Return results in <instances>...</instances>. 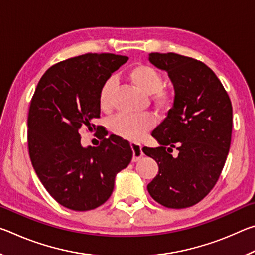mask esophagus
I'll return each instance as SVG.
<instances>
[{
    "mask_svg": "<svg viewBox=\"0 0 255 255\" xmlns=\"http://www.w3.org/2000/svg\"><path fill=\"white\" fill-rule=\"evenodd\" d=\"M130 147L132 149V162L139 161L140 157L143 156V150H141V146L139 144L131 143Z\"/></svg>",
    "mask_w": 255,
    "mask_h": 255,
    "instance_id": "esophagus-1",
    "label": "esophagus"
}]
</instances>
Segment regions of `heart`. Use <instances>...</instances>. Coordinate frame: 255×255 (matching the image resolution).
I'll return each instance as SVG.
<instances>
[{"label":"heart","mask_w":255,"mask_h":255,"mask_svg":"<svg viewBox=\"0 0 255 255\" xmlns=\"http://www.w3.org/2000/svg\"><path fill=\"white\" fill-rule=\"evenodd\" d=\"M126 77L130 84L140 92L150 94V99L157 111L166 112L170 109L173 102V94L162 86L163 76L156 68L146 64H136L129 68ZM114 91L115 81L112 79L107 80L99 93V103L103 110L111 107ZM153 125V117L147 114L136 116L118 115L111 119L110 129L115 135L124 139L138 140L152 129Z\"/></svg>","instance_id":"obj_1"}]
</instances>
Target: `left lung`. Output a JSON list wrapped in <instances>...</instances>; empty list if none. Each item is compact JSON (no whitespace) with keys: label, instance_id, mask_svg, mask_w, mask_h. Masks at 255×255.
<instances>
[{"label":"left lung","instance_id":"8db88e82","mask_svg":"<svg viewBox=\"0 0 255 255\" xmlns=\"http://www.w3.org/2000/svg\"><path fill=\"white\" fill-rule=\"evenodd\" d=\"M148 60L167 73L174 101L152 132L159 147L143 148L158 165L147 190L164 207L187 208L204 199L222 173L231 146L232 103L221 81L202 62L174 53H150ZM173 148L176 157L170 154Z\"/></svg>","mask_w":255,"mask_h":255}]
</instances>
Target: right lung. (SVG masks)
I'll list each match as a JSON object with an SVG mask.
<instances>
[{
    "mask_svg": "<svg viewBox=\"0 0 255 255\" xmlns=\"http://www.w3.org/2000/svg\"><path fill=\"white\" fill-rule=\"evenodd\" d=\"M127 56L85 54L47 70L37 85L28 116L32 166L54 199L68 209L86 211L109 199L115 179L128 166V141L110 135L98 147H83L79 130H98L99 93Z\"/></svg>",
    "mask_w": 255,
    "mask_h": 255,
    "instance_id": "obj_1",
    "label": "right lung"
}]
</instances>
